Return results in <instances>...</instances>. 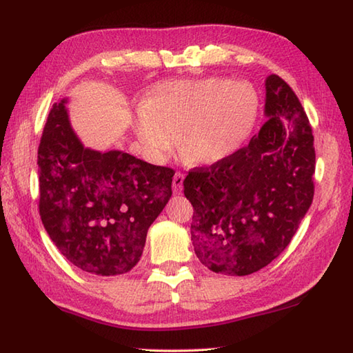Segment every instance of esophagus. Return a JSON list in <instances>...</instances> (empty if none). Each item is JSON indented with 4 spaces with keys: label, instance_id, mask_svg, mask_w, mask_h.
<instances>
[{
    "label": "esophagus",
    "instance_id": "34e87169",
    "mask_svg": "<svg viewBox=\"0 0 353 353\" xmlns=\"http://www.w3.org/2000/svg\"><path fill=\"white\" fill-rule=\"evenodd\" d=\"M183 181H184V174L176 172L174 175V179H172V190H174V193H179L183 190Z\"/></svg>",
    "mask_w": 353,
    "mask_h": 353
}]
</instances>
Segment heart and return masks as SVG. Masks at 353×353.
I'll list each match as a JSON object with an SVG mask.
<instances>
[{
	"mask_svg": "<svg viewBox=\"0 0 353 353\" xmlns=\"http://www.w3.org/2000/svg\"><path fill=\"white\" fill-rule=\"evenodd\" d=\"M253 86L224 77L164 83L141 105L134 132L149 161L163 164L178 145L190 163L214 166L236 155L253 132Z\"/></svg>",
	"mask_w": 353,
	"mask_h": 353,
	"instance_id": "obj_1",
	"label": "heart"
}]
</instances>
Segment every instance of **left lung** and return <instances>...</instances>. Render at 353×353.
<instances>
[{"label": "left lung", "mask_w": 353, "mask_h": 353, "mask_svg": "<svg viewBox=\"0 0 353 353\" xmlns=\"http://www.w3.org/2000/svg\"><path fill=\"white\" fill-rule=\"evenodd\" d=\"M267 121L248 146L184 179L193 205L192 243L213 272L248 276L267 267L296 234L312 204V128L282 77L265 81Z\"/></svg>", "instance_id": "1"}]
</instances>
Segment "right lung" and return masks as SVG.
I'll use <instances>...</instances> for the list:
<instances>
[{
    "mask_svg": "<svg viewBox=\"0 0 353 353\" xmlns=\"http://www.w3.org/2000/svg\"><path fill=\"white\" fill-rule=\"evenodd\" d=\"M65 103L53 105L38 149L42 224L77 268L123 274L139 263L148 230L172 196L175 172L121 150L85 148Z\"/></svg>",
    "mask_w": 353,
    "mask_h": 353,
    "instance_id": "right-lung-1",
    "label": "right lung"
}]
</instances>
